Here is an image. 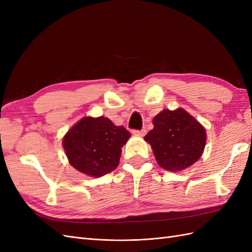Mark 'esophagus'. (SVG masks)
<instances>
[{"mask_svg": "<svg viewBox=\"0 0 252 252\" xmlns=\"http://www.w3.org/2000/svg\"><path fill=\"white\" fill-rule=\"evenodd\" d=\"M132 133L135 134V135L143 136V135L146 134V130H145V129H142V130H136V129H134V130H132Z\"/></svg>", "mask_w": 252, "mask_h": 252, "instance_id": "1", "label": "esophagus"}]
</instances>
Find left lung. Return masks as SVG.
Wrapping results in <instances>:
<instances>
[{"mask_svg":"<svg viewBox=\"0 0 252 252\" xmlns=\"http://www.w3.org/2000/svg\"><path fill=\"white\" fill-rule=\"evenodd\" d=\"M154 129L146 135L158 164L169 171L191 166L203 154L205 128L192 116L179 108L164 109L154 118Z\"/></svg>","mask_w":252,"mask_h":252,"instance_id":"8db88e82","label":"left lung"}]
</instances>
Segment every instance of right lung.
Here are the masks:
<instances>
[{"mask_svg":"<svg viewBox=\"0 0 252 252\" xmlns=\"http://www.w3.org/2000/svg\"><path fill=\"white\" fill-rule=\"evenodd\" d=\"M123 126H116L108 118H84L63 139L68 161L75 169L102 177L117 168L121 148L130 138Z\"/></svg>","mask_w":252,"mask_h":252,"instance_id":"right-lung-1","label":"right lung"}]
</instances>
